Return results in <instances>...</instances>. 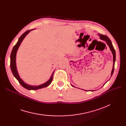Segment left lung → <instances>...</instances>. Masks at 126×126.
Returning a JSON list of instances; mask_svg holds the SVG:
<instances>
[{
    "mask_svg": "<svg viewBox=\"0 0 126 126\" xmlns=\"http://www.w3.org/2000/svg\"><path fill=\"white\" fill-rule=\"evenodd\" d=\"M98 36L100 37L101 39L103 40H104V41H105L106 42L107 45L109 46V48H110V50H111V52L112 53V54H113V68H112V71H111V77L112 76V75H113V72H114V64H115V59H116L115 50V49H114V48L113 47V45H112V42H111V40H110V39L107 36L103 35H102V34H98ZM106 83H105L104 85ZM72 86L75 87V86ZM85 91H87L88 90H85ZM94 91V90H91V91Z\"/></svg>",
    "mask_w": 126,
    "mask_h": 126,
    "instance_id": "8db88e82",
    "label": "left lung"
}]
</instances>
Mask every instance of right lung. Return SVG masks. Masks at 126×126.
<instances>
[{"mask_svg":"<svg viewBox=\"0 0 126 126\" xmlns=\"http://www.w3.org/2000/svg\"><path fill=\"white\" fill-rule=\"evenodd\" d=\"M32 30H31V31ZM31 30H28L27 31H26L25 32H24L23 34L20 36L18 39V41L16 44V45L13 47V49L12 50L11 54V56H10V59H11V61H10V66H11V69L12 70V73L14 75V76L16 78V79L18 81L19 83L22 86L27 89L28 90H37L39 89H41L43 88L44 87H46L48 86L50 84V83L52 82V78H53V75H54V72H53L50 78L49 79V80L47 81L46 83L40 85L39 86H32V85H29L27 84L26 83H25L22 79L20 78L18 73L17 70L16 68V53L17 51V50L19 47L21 43L23 41V39L25 38V37L27 35Z\"/></svg>","mask_w":126,"mask_h":126,"instance_id":"1","label":"right lung"}]
</instances>
